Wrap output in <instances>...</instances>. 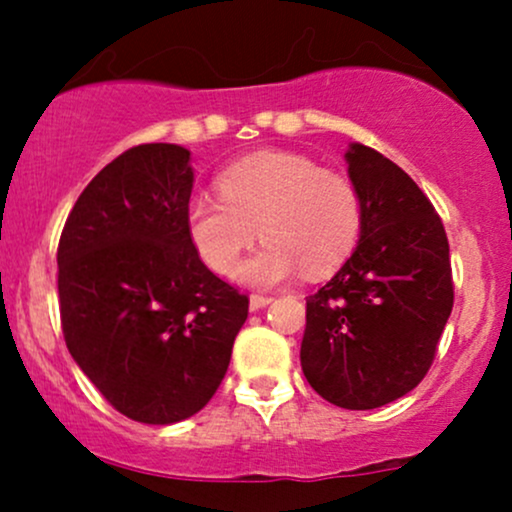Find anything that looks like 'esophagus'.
Returning a JSON list of instances; mask_svg holds the SVG:
<instances>
[{"mask_svg":"<svg viewBox=\"0 0 512 512\" xmlns=\"http://www.w3.org/2000/svg\"><path fill=\"white\" fill-rule=\"evenodd\" d=\"M274 298L272 296H262V293H252L250 296V310H262L267 308L269 303H272Z\"/></svg>","mask_w":512,"mask_h":512,"instance_id":"obj_1","label":"esophagus"}]
</instances>
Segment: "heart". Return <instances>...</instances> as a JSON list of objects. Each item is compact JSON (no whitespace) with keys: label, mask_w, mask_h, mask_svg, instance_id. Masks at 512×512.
Wrapping results in <instances>:
<instances>
[{"label":"heart","mask_w":512,"mask_h":512,"mask_svg":"<svg viewBox=\"0 0 512 512\" xmlns=\"http://www.w3.org/2000/svg\"><path fill=\"white\" fill-rule=\"evenodd\" d=\"M219 197H197L187 207V236L209 269L236 272L240 257L264 245L240 267L250 286H274L296 276H325L356 248L363 202L356 182L313 158L260 151L219 175Z\"/></svg>","instance_id":"obj_1"}]
</instances>
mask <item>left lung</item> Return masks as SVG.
Here are the masks:
<instances>
[{
	"mask_svg": "<svg viewBox=\"0 0 512 512\" xmlns=\"http://www.w3.org/2000/svg\"><path fill=\"white\" fill-rule=\"evenodd\" d=\"M344 158L361 192V236L305 298L301 366L317 395L363 411L424 380L452 310V272L445 228L419 185L370 146L349 144Z\"/></svg>",
	"mask_w": 512,
	"mask_h": 512,
	"instance_id": "1",
	"label": "left lung"
}]
</instances>
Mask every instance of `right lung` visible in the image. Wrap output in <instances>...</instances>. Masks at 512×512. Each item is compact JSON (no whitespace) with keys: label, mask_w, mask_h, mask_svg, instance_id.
I'll return each instance as SVG.
<instances>
[{"label":"right lung","mask_w":512,"mask_h":512,"mask_svg":"<svg viewBox=\"0 0 512 512\" xmlns=\"http://www.w3.org/2000/svg\"><path fill=\"white\" fill-rule=\"evenodd\" d=\"M195 170L178 144H142L86 185L57 248L64 342L127 419L168 426L219 390L248 296L187 236Z\"/></svg>","instance_id":"add662e5"}]
</instances>
